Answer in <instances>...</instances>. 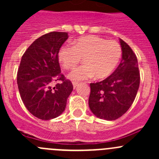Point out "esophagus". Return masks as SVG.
I'll use <instances>...</instances> for the list:
<instances>
[{"mask_svg": "<svg viewBox=\"0 0 159 159\" xmlns=\"http://www.w3.org/2000/svg\"><path fill=\"white\" fill-rule=\"evenodd\" d=\"M72 84H73V87H74V89H75V88H76L77 86L78 85V82H76V81H73V82H72Z\"/></svg>", "mask_w": 159, "mask_h": 159, "instance_id": "34e87169", "label": "esophagus"}]
</instances>
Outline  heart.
<instances>
[{"instance_id": "1", "label": "heart", "mask_w": 159, "mask_h": 159, "mask_svg": "<svg viewBox=\"0 0 159 159\" xmlns=\"http://www.w3.org/2000/svg\"><path fill=\"white\" fill-rule=\"evenodd\" d=\"M121 47L115 41H108L96 35H87L75 40L72 46L64 45L58 51V60L65 69H74L81 61L84 65L69 75L75 81L94 76L103 79L109 76L120 61Z\"/></svg>"}]
</instances>
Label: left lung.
I'll return each mask as SVG.
<instances>
[{
  "instance_id": "1",
  "label": "left lung",
  "mask_w": 159,
  "mask_h": 159,
  "mask_svg": "<svg viewBox=\"0 0 159 159\" xmlns=\"http://www.w3.org/2000/svg\"><path fill=\"white\" fill-rule=\"evenodd\" d=\"M120 43L122 58L117 69L103 81L90 84V109L108 121L118 119L129 109L140 84L137 57L127 43L121 39Z\"/></svg>"
}]
</instances>
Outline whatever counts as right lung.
<instances>
[{"label":"right lung","mask_w":159,"mask_h":159,"mask_svg":"<svg viewBox=\"0 0 159 159\" xmlns=\"http://www.w3.org/2000/svg\"><path fill=\"white\" fill-rule=\"evenodd\" d=\"M68 38L67 32L52 31L35 40L24 53L17 75L24 105L42 120L62 114L73 90L70 80L61 73L58 51Z\"/></svg>","instance_id":"add662e5"}]
</instances>
